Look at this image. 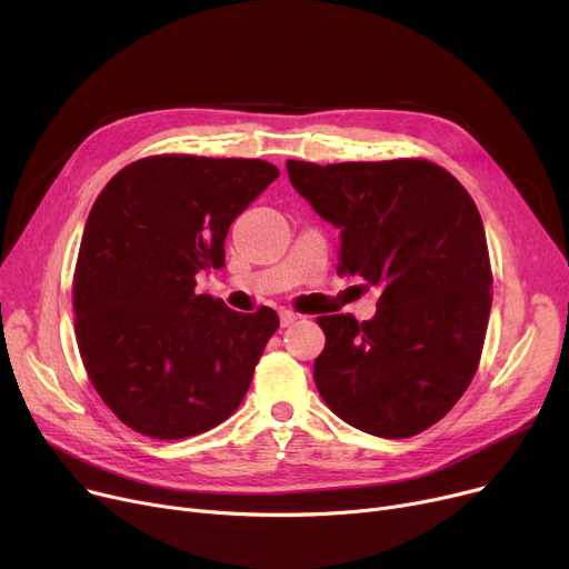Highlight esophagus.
Wrapping results in <instances>:
<instances>
[{
	"mask_svg": "<svg viewBox=\"0 0 569 569\" xmlns=\"http://www.w3.org/2000/svg\"><path fill=\"white\" fill-rule=\"evenodd\" d=\"M279 318H281V327H290V325H295L297 320H300V316H297L295 311H288V309L279 311Z\"/></svg>",
	"mask_w": 569,
	"mask_h": 569,
	"instance_id": "obj_1",
	"label": "esophagus"
}]
</instances>
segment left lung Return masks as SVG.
Wrapping results in <instances>:
<instances>
[{"instance_id": "obj_1", "label": "left lung", "mask_w": 569, "mask_h": 569, "mask_svg": "<svg viewBox=\"0 0 569 569\" xmlns=\"http://www.w3.org/2000/svg\"><path fill=\"white\" fill-rule=\"evenodd\" d=\"M313 212L339 228L341 272L380 290L376 316H320L322 401L350 427L408 438L452 410L480 362L491 311L482 217L468 191L420 159L288 161Z\"/></svg>"}]
</instances>
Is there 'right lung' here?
<instances>
[{
	"label": "right lung",
	"instance_id": "1",
	"mask_svg": "<svg viewBox=\"0 0 569 569\" xmlns=\"http://www.w3.org/2000/svg\"><path fill=\"white\" fill-rule=\"evenodd\" d=\"M260 159L147 157L119 170L87 217L73 309L82 365L133 431L179 440L242 403L279 327L272 309L237 313L196 290L223 267L230 223L274 182Z\"/></svg>",
	"mask_w": 569,
	"mask_h": 569
}]
</instances>
